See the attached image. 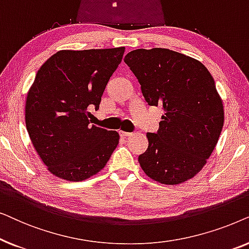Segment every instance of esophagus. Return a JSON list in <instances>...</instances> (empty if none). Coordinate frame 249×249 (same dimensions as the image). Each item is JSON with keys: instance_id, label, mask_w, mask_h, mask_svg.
Listing matches in <instances>:
<instances>
[{"instance_id": "1", "label": "esophagus", "mask_w": 249, "mask_h": 249, "mask_svg": "<svg viewBox=\"0 0 249 249\" xmlns=\"http://www.w3.org/2000/svg\"><path fill=\"white\" fill-rule=\"evenodd\" d=\"M119 134H120L121 136H124V137H129V136H131V132H127V131H122V130H120V131H119Z\"/></svg>"}]
</instances>
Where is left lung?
Masks as SVG:
<instances>
[{
	"label": "left lung",
	"mask_w": 249,
	"mask_h": 249,
	"mask_svg": "<svg viewBox=\"0 0 249 249\" xmlns=\"http://www.w3.org/2000/svg\"><path fill=\"white\" fill-rule=\"evenodd\" d=\"M145 101L164 111L148 147L138 156L149 178L178 185L198 173L223 127L222 101L205 66L169 49H138L124 56Z\"/></svg>",
	"instance_id": "8db88e82"
}]
</instances>
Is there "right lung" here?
Returning a JSON list of instances; mask_svg holds the SVG:
<instances>
[{"label": "right lung", "mask_w": 249, "mask_h": 249, "mask_svg": "<svg viewBox=\"0 0 249 249\" xmlns=\"http://www.w3.org/2000/svg\"><path fill=\"white\" fill-rule=\"evenodd\" d=\"M124 47L59 51L37 71L26 101V127L49 171L81 181L104 168L119 134L96 127L87 110L100 107L102 95Z\"/></svg>", "instance_id": "right-lung-1"}]
</instances>
